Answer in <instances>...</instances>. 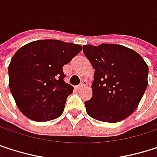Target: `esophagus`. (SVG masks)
<instances>
[{
	"instance_id": "obj_1",
	"label": "esophagus",
	"mask_w": 157,
	"mask_h": 157,
	"mask_svg": "<svg viewBox=\"0 0 157 157\" xmlns=\"http://www.w3.org/2000/svg\"><path fill=\"white\" fill-rule=\"evenodd\" d=\"M87 85H88V82H87L86 80H83V81H82V82H81V83H80L78 86H77V89H78V90H79V89H81V88H84V87H86Z\"/></svg>"
}]
</instances>
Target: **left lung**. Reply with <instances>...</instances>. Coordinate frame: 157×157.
<instances>
[{"instance_id":"obj_1","label":"left lung","mask_w":157,"mask_h":157,"mask_svg":"<svg viewBox=\"0 0 157 157\" xmlns=\"http://www.w3.org/2000/svg\"><path fill=\"white\" fill-rule=\"evenodd\" d=\"M95 69L87 113L101 121L118 122L138 107L148 85V66L134 50L116 44L83 45Z\"/></svg>"}]
</instances>
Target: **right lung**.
<instances>
[{"label":"right lung","mask_w":157,"mask_h":157,"mask_svg":"<svg viewBox=\"0 0 157 157\" xmlns=\"http://www.w3.org/2000/svg\"><path fill=\"white\" fill-rule=\"evenodd\" d=\"M82 49L60 40H37L19 48L12 57L9 88L21 113L36 121L59 117L74 88L64 81L63 67Z\"/></svg>","instance_id":"obj_1"}]
</instances>
